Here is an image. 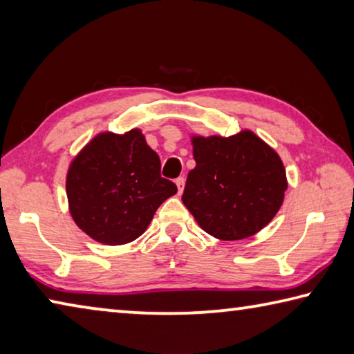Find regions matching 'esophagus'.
<instances>
[{
  "label": "esophagus",
  "instance_id": "obj_1",
  "mask_svg": "<svg viewBox=\"0 0 354 354\" xmlns=\"http://www.w3.org/2000/svg\"><path fill=\"white\" fill-rule=\"evenodd\" d=\"M176 187H178V194H183V190H184V183H185V179L183 178V176H179V178H176Z\"/></svg>",
  "mask_w": 354,
  "mask_h": 354
}]
</instances>
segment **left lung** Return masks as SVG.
I'll return each instance as SVG.
<instances>
[{
	"label": "left lung",
	"instance_id": "8db88e82",
	"mask_svg": "<svg viewBox=\"0 0 354 354\" xmlns=\"http://www.w3.org/2000/svg\"><path fill=\"white\" fill-rule=\"evenodd\" d=\"M195 169L183 203L207 234L241 241L279 211L287 189L283 160L251 131L231 137H194Z\"/></svg>",
	"mask_w": 354,
	"mask_h": 354
}]
</instances>
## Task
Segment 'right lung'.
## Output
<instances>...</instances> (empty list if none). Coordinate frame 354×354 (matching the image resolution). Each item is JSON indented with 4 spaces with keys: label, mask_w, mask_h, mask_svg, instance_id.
<instances>
[{
    "label": "right lung",
    "mask_w": 354,
    "mask_h": 354,
    "mask_svg": "<svg viewBox=\"0 0 354 354\" xmlns=\"http://www.w3.org/2000/svg\"><path fill=\"white\" fill-rule=\"evenodd\" d=\"M176 192L175 183L160 176L159 156L139 129L98 134L73 159L67 175L71 217L106 245L136 241Z\"/></svg>",
    "instance_id": "add662e5"
}]
</instances>
